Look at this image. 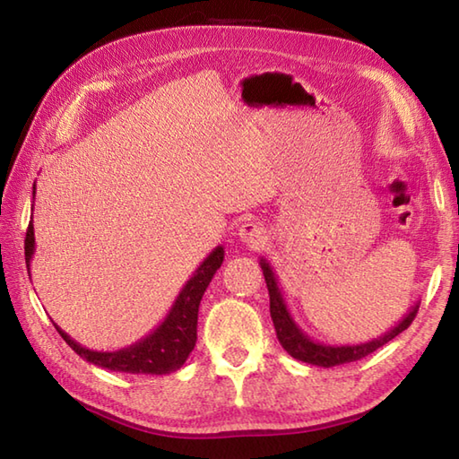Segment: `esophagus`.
<instances>
[{
    "label": "esophagus",
    "mask_w": 459,
    "mask_h": 459,
    "mask_svg": "<svg viewBox=\"0 0 459 459\" xmlns=\"http://www.w3.org/2000/svg\"><path fill=\"white\" fill-rule=\"evenodd\" d=\"M238 238L250 248H260L266 242V230L262 224H258L255 221H247L245 224H240Z\"/></svg>",
    "instance_id": "esophagus-1"
}]
</instances>
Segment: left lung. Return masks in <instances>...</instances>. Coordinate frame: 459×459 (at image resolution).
Returning a JSON list of instances; mask_svg holds the SVG:
<instances>
[{
    "instance_id": "left-lung-1",
    "label": "left lung",
    "mask_w": 459,
    "mask_h": 459,
    "mask_svg": "<svg viewBox=\"0 0 459 459\" xmlns=\"http://www.w3.org/2000/svg\"><path fill=\"white\" fill-rule=\"evenodd\" d=\"M260 268L262 274H264L266 286H268V294H270V316L272 321H274V329L278 341L281 343L288 353L301 360V363H309V365H317V367H337L343 363H351V360H359L367 357L368 353H373L378 347L386 345L388 341H393L396 335H401L408 325L412 324L418 307H420V301L408 309V314L398 321V324L388 329L385 335H380L373 341H367V343H359V345H327V343H319V341L311 339L307 333H304L294 317H291L290 309L286 306V299L281 296V290L278 286V278L274 268L270 266V262L266 258H260Z\"/></svg>"
}]
</instances>
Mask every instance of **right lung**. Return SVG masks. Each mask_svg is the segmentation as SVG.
Returning a JSON list of instances; mask_svg holds the SVG:
<instances>
[{
    "label": "right lung",
    "instance_id": "1",
    "mask_svg": "<svg viewBox=\"0 0 459 459\" xmlns=\"http://www.w3.org/2000/svg\"><path fill=\"white\" fill-rule=\"evenodd\" d=\"M35 199V187H33ZM35 255V230L33 221L29 222L25 235V264L27 272L31 270V258ZM224 260V248L217 247L211 255L204 258L199 268L193 272V276L187 280L175 298L168 316L163 317L161 324L150 331V335L135 341L130 347L118 351H92L86 349L74 339L68 337L65 331L55 324V329L61 333L76 355H81L89 363L118 370V373H134V375H169L173 370L183 367L189 353L197 341V316L199 306L204 290L209 288L214 276Z\"/></svg>",
    "mask_w": 459,
    "mask_h": 459
}]
</instances>
